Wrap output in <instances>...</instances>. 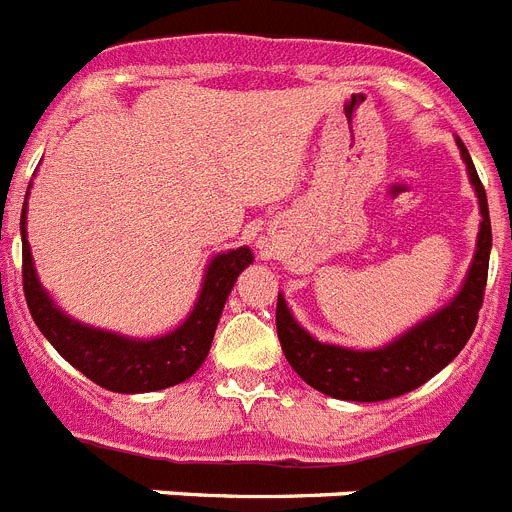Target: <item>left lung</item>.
Here are the masks:
<instances>
[{"instance_id":"obj_1","label":"left lung","mask_w":512,"mask_h":512,"mask_svg":"<svg viewBox=\"0 0 512 512\" xmlns=\"http://www.w3.org/2000/svg\"><path fill=\"white\" fill-rule=\"evenodd\" d=\"M459 151L469 169V179L477 189L482 225H479L477 253H474L467 282L449 307H443L433 318L423 320L418 328L397 338L387 348L351 351V348L318 343L312 336H307L289 315L287 305L279 295L277 336L284 356H287L289 366L323 395L354 402H379L405 395L410 390H418L420 384L441 372L443 366L467 346L474 325H477L479 307L485 302L492 228L485 187L479 182L477 169H474L469 151L461 140Z\"/></svg>"}]
</instances>
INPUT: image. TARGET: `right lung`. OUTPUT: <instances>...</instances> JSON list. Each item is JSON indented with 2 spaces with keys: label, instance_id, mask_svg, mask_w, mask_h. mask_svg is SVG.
Instances as JSON below:
<instances>
[{
  "label": "right lung",
  "instance_id": "right-lung-1",
  "mask_svg": "<svg viewBox=\"0 0 512 512\" xmlns=\"http://www.w3.org/2000/svg\"><path fill=\"white\" fill-rule=\"evenodd\" d=\"M25 212L22 207V289L35 325L53 343L63 359L74 364L84 377L112 392H156L174 387L192 377L207 359L217 320L235 279L253 261L248 248L215 256L207 269L200 300L192 315L169 336L156 341H130V338L87 328L66 318L38 284L33 269V256L25 238Z\"/></svg>",
  "mask_w": 512,
  "mask_h": 512
}]
</instances>
